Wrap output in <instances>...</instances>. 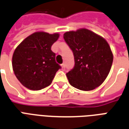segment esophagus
Wrapping results in <instances>:
<instances>
[{"instance_id":"obj_1","label":"esophagus","mask_w":129,"mask_h":129,"mask_svg":"<svg viewBox=\"0 0 129 129\" xmlns=\"http://www.w3.org/2000/svg\"><path fill=\"white\" fill-rule=\"evenodd\" d=\"M62 69H65V64H62Z\"/></svg>"}]
</instances>
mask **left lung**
<instances>
[{
  "label": "left lung",
  "mask_w": 129,
  "mask_h": 129,
  "mask_svg": "<svg viewBox=\"0 0 129 129\" xmlns=\"http://www.w3.org/2000/svg\"><path fill=\"white\" fill-rule=\"evenodd\" d=\"M63 37L74 55L75 65L67 73L70 84L82 91L93 90L102 84L113 60L106 40L86 29L67 31Z\"/></svg>",
  "instance_id": "1"
}]
</instances>
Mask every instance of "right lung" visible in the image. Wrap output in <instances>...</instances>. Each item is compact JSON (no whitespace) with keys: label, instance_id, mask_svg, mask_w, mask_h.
<instances>
[{"label":"right lung","instance_id":"add662e5","mask_svg":"<svg viewBox=\"0 0 129 129\" xmlns=\"http://www.w3.org/2000/svg\"><path fill=\"white\" fill-rule=\"evenodd\" d=\"M58 34L40 31L29 36L15 49L12 67L20 82L27 89L40 90L50 85L61 67L51 48Z\"/></svg>","mask_w":129,"mask_h":129}]
</instances>
